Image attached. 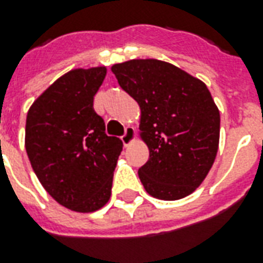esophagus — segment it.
<instances>
[{"label":"esophagus","mask_w":263,"mask_h":263,"mask_svg":"<svg viewBox=\"0 0 263 263\" xmlns=\"http://www.w3.org/2000/svg\"><path fill=\"white\" fill-rule=\"evenodd\" d=\"M135 139V129L132 126H126L125 128V134L121 137V141L124 143V146H129Z\"/></svg>","instance_id":"1"}]
</instances>
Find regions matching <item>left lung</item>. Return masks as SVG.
<instances>
[{
    "mask_svg": "<svg viewBox=\"0 0 263 263\" xmlns=\"http://www.w3.org/2000/svg\"><path fill=\"white\" fill-rule=\"evenodd\" d=\"M121 88L139 105V137L149 149L138 175L146 193L180 200L203 183L220 143V111L203 81L158 59L111 67Z\"/></svg>",
    "mask_w": 263,
    "mask_h": 263,
    "instance_id": "1",
    "label": "left lung"
}]
</instances>
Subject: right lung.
I'll use <instances>...</instances> for the list:
<instances>
[{
	"label": "right lung",
	"mask_w": 263,
	"mask_h": 263,
	"mask_svg": "<svg viewBox=\"0 0 263 263\" xmlns=\"http://www.w3.org/2000/svg\"><path fill=\"white\" fill-rule=\"evenodd\" d=\"M105 66L73 69L33 101L25 126L32 169L53 200L76 213H92L108 203L120 138L105 134L92 100Z\"/></svg>",
	"instance_id": "right-lung-1"
}]
</instances>
